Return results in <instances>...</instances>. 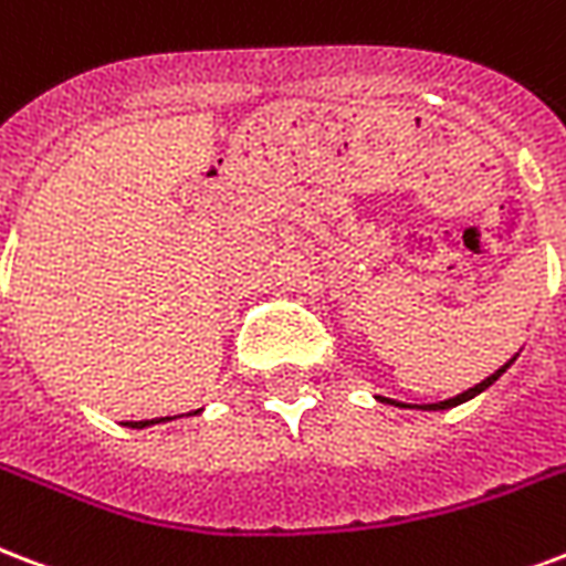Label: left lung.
<instances>
[{
  "label": "left lung",
  "mask_w": 566,
  "mask_h": 566,
  "mask_svg": "<svg viewBox=\"0 0 566 566\" xmlns=\"http://www.w3.org/2000/svg\"><path fill=\"white\" fill-rule=\"evenodd\" d=\"M507 368H511V361H507V365H502V368L495 370V374H490V377H486V379H481L478 386H472V388H469V391H463V395H457V398L442 400V403H430V407H421V409H448V407H457V403H463V400L474 398V395H481V391H484L486 386H493L495 379L502 377V374H504V370H507ZM388 403H391V400H388Z\"/></svg>",
  "instance_id": "obj_1"
}]
</instances>
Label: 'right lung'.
Returning <instances> with one entry per match:
<instances>
[{
  "mask_svg": "<svg viewBox=\"0 0 566 566\" xmlns=\"http://www.w3.org/2000/svg\"><path fill=\"white\" fill-rule=\"evenodd\" d=\"M157 421H166V418H157ZM129 427H145V424H154V421H127Z\"/></svg>",
  "mask_w": 566,
  "mask_h": 566,
  "instance_id": "right-lung-1",
  "label": "right lung"
}]
</instances>
